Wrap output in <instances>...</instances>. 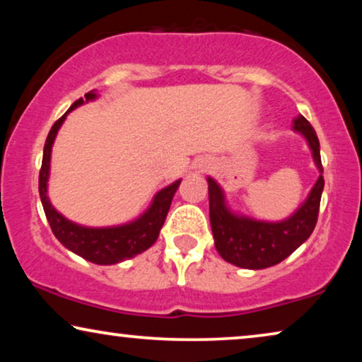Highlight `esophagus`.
<instances>
[{
    "label": "esophagus",
    "instance_id": "esophagus-1",
    "mask_svg": "<svg viewBox=\"0 0 362 362\" xmlns=\"http://www.w3.org/2000/svg\"><path fill=\"white\" fill-rule=\"evenodd\" d=\"M207 168H209V163H207V161L202 163V165H201V170H202V171H206Z\"/></svg>",
    "mask_w": 362,
    "mask_h": 362
}]
</instances>
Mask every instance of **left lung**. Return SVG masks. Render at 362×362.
<instances>
[{"mask_svg":"<svg viewBox=\"0 0 362 362\" xmlns=\"http://www.w3.org/2000/svg\"><path fill=\"white\" fill-rule=\"evenodd\" d=\"M293 128L306 138L313 151L320 173H323L320 156V141L311 123L303 115L293 120ZM209 182V217L216 249L222 259L242 269L260 270L280 264L298 249L313 232L318 221L321 192L325 187L323 175L311 189L298 211L281 222H260L237 217L226 207L224 194L212 177Z\"/></svg>","mask_w":362,"mask_h":362,"instance_id":"left-lung-1","label":"left lung"}]
</instances>
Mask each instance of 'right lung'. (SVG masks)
Returning a JSON list of instances; mask_svg holds the SVG:
<instances>
[{
	"mask_svg": "<svg viewBox=\"0 0 362 362\" xmlns=\"http://www.w3.org/2000/svg\"><path fill=\"white\" fill-rule=\"evenodd\" d=\"M95 98V93H86V102ZM83 98H78L72 103V107L54 123L51 132L44 143L42 165L39 171V194H41L42 207L46 212L47 222L51 226L54 235L64 247L72 250L74 254L81 255L82 259L98 265H112L118 262L132 259L141 252L155 244L163 224H165L166 214L170 211L173 196L180 186L181 180H177L165 189H161L155 196V201L150 209L143 214L140 219L132 222V224L120 227H105V229H90V227H82L67 221L66 217L59 214L49 202L47 197V177H49V161H51V148L57 130L61 128L62 122L66 120L67 113L74 108L82 105Z\"/></svg>",
	"mask_w": 362,
	"mask_h": 362,
	"instance_id": "obj_1",
	"label": "right lung"
}]
</instances>
